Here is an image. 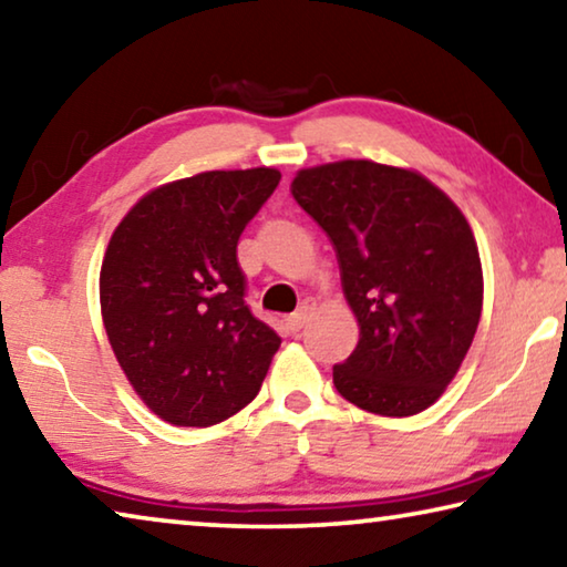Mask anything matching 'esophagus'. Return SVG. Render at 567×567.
Returning <instances> with one entry per match:
<instances>
[{
	"instance_id": "1",
	"label": "esophagus",
	"mask_w": 567,
	"mask_h": 567,
	"mask_svg": "<svg viewBox=\"0 0 567 567\" xmlns=\"http://www.w3.org/2000/svg\"><path fill=\"white\" fill-rule=\"evenodd\" d=\"M308 316H310V305L305 302L298 312H292V316L287 318V328H290L292 332H300L302 326H305V320H308Z\"/></svg>"
}]
</instances>
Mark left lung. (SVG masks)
I'll return each instance as SVG.
<instances>
[{
  "instance_id": "obj_1",
  "label": "left lung",
  "mask_w": 567,
  "mask_h": 567,
  "mask_svg": "<svg viewBox=\"0 0 567 567\" xmlns=\"http://www.w3.org/2000/svg\"><path fill=\"white\" fill-rule=\"evenodd\" d=\"M292 196L336 247L361 340L332 365L340 396L413 416L442 396L482 316V262L456 204L416 171L338 161L295 176Z\"/></svg>"
}]
</instances>
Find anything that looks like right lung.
Listing matches in <instances>:
<instances>
[{"label":"right lung","mask_w":567,"mask_h":567,"mask_svg":"<svg viewBox=\"0 0 567 567\" xmlns=\"http://www.w3.org/2000/svg\"><path fill=\"white\" fill-rule=\"evenodd\" d=\"M280 171H206L125 214L101 267L107 340L143 403L168 424L212 426L257 396L280 336L245 302L241 231Z\"/></svg>","instance_id":"1"}]
</instances>
